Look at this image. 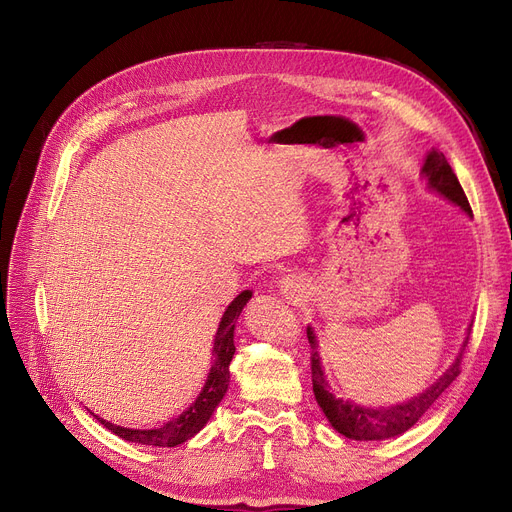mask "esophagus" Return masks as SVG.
<instances>
[{
  "label": "esophagus",
  "mask_w": 512,
  "mask_h": 512,
  "mask_svg": "<svg viewBox=\"0 0 512 512\" xmlns=\"http://www.w3.org/2000/svg\"><path fill=\"white\" fill-rule=\"evenodd\" d=\"M280 290H282V294H284L288 301L299 303V301L305 299V294L309 290V284H307V280L303 276L292 274V276H286V278L280 280Z\"/></svg>",
  "instance_id": "1"
}]
</instances>
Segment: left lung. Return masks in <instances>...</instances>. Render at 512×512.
Instances as JSON below:
<instances>
[{
    "label": "left lung",
    "mask_w": 512,
    "mask_h": 512,
    "mask_svg": "<svg viewBox=\"0 0 512 512\" xmlns=\"http://www.w3.org/2000/svg\"><path fill=\"white\" fill-rule=\"evenodd\" d=\"M421 172L427 178L429 188H434V191L444 195L448 201L459 205L465 213L469 215L473 213L463 186L459 178H456V174L452 172L444 153L436 149L429 151ZM469 334H471V328H469ZM307 338L311 346V380H313V394H315L317 405L326 413L328 421L332 423L336 432L351 440H386V438L405 434L407 429H411L423 417V413L442 396V392L456 380V375L461 373L463 353H465V346L469 344V336H467L459 357L454 359V363L444 371V375L438 382H434L419 396L411 398L409 402H402V405H394L386 409H369V407L365 409L355 405V402L336 398L330 392V386L326 382V375H324V369H321V359L317 353V338L311 328H307Z\"/></svg>",
    "instance_id": "obj_1"
}]
</instances>
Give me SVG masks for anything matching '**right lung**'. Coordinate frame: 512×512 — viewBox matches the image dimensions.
Masks as SVG:
<instances>
[{
	"mask_svg": "<svg viewBox=\"0 0 512 512\" xmlns=\"http://www.w3.org/2000/svg\"><path fill=\"white\" fill-rule=\"evenodd\" d=\"M251 299V290L240 292L238 297L228 305L218 334H215L213 340V365L211 371L207 375V382L201 390V394L197 396V400L191 405V409H186L178 419L168 421L166 425H161L157 429H128V427H120L114 425L110 421H105L101 417H97V421H101V425H105L107 429H112L116 436H120L122 440L128 442H137L143 446H159V448H172L178 446L186 440H191L195 434H199L203 425L209 421L211 413L215 411V407L220 405V400L224 398L226 390H228V382H230V361L234 357V328H236V319L242 311V307L247 305V301Z\"/></svg>",
	"mask_w": 512,
	"mask_h": 512,
	"instance_id": "add662e5",
	"label": "right lung"
}]
</instances>
